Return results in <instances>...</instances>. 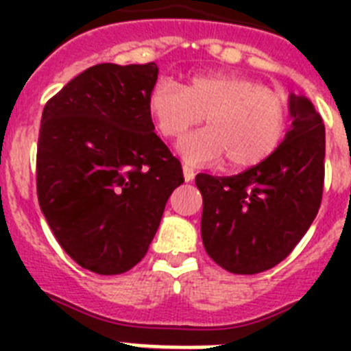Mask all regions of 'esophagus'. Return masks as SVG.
Wrapping results in <instances>:
<instances>
[{
    "instance_id": "esophagus-1",
    "label": "esophagus",
    "mask_w": 351,
    "mask_h": 351,
    "mask_svg": "<svg viewBox=\"0 0 351 351\" xmlns=\"http://www.w3.org/2000/svg\"><path fill=\"white\" fill-rule=\"evenodd\" d=\"M182 176H184V181H186V182L193 181V178H195V170L191 169V167L184 165V167H182Z\"/></svg>"
}]
</instances>
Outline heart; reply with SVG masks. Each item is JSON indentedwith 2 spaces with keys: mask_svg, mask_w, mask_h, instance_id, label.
I'll return each mask as SVG.
<instances>
[{
  "mask_svg": "<svg viewBox=\"0 0 351 351\" xmlns=\"http://www.w3.org/2000/svg\"><path fill=\"white\" fill-rule=\"evenodd\" d=\"M147 112L163 137L179 138L206 117L178 149L186 163L214 165L226 158L234 170L260 165L281 144L287 104L278 91L235 73L191 75L184 86L160 79L147 93Z\"/></svg>",
  "mask_w": 351,
  "mask_h": 351,
  "instance_id": "obj_1",
  "label": "heart"
}]
</instances>
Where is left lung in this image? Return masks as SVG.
I'll return each instance as SVG.
<instances>
[{
    "instance_id": "8db88e82",
    "label": "left lung",
    "mask_w": 351,
    "mask_h": 351,
    "mask_svg": "<svg viewBox=\"0 0 351 351\" xmlns=\"http://www.w3.org/2000/svg\"><path fill=\"white\" fill-rule=\"evenodd\" d=\"M291 126L260 165L230 178L198 173L207 255L234 274H258L287 258L320 209L325 126L306 96L288 98Z\"/></svg>"
}]
</instances>
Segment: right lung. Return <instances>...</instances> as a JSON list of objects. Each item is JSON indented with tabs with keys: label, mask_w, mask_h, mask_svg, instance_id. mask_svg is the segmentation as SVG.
<instances>
[{
	"label": "right lung",
	"mask_w": 351,
	"mask_h": 351,
	"mask_svg": "<svg viewBox=\"0 0 351 351\" xmlns=\"http://www.w3.org/2000/svg\"><path fill=\"white\" fill-rule=\"evenodd\" d=\"M156 63H101L45 104L36 147L40 209L80 267L123 274L147 253L181 161L154 133Z\"/></svg>",
	"instance_id": "1"
}]
</instances>
